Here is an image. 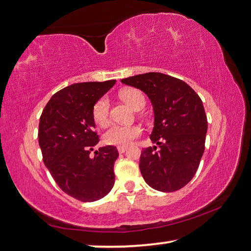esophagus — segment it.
<instances>
[{
    "label": "esophagus",
    "mask_w": 251,
    "mask_h": 251,
    "mask_svg": "<svg viewBox=\"0 0 251 251\" xmlns=\"http://www.w3.org/2000/svg\"><path fill=\"white\" fill-rule=\"evenodd\" d=\"M126 151V147H118L119 153H125Z\"/></svg>",
    "instance_id": "obj_1"
}]
</instances>
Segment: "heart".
<instances>
[{
    "label": "heart",
    "instance_id": "heart-1",
    "mask_svg": "<svg viewBox=\"0 0 251 251\" xmlns=\"http://www.w3.org/2000/svg\"><path fill=\"white\" fill-rule=\"evenodd\" d=\"M121 98L125 102L134 109L139 101L144 100V96L141 91L137 89H126L121 92ZM109 99L107 97L100 98L94 105L92 116L95 122L100 126H105L109 122ZM141 134V129L138 126H119L113 125L105 131L103 135L104 142L111 146L126 147Z\"/></svg>",
    "mask_w": 251,
    "mask_h": 251
}]
</instances>
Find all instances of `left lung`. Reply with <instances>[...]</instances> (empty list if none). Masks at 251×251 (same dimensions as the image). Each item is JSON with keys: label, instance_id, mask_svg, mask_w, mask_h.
I'll return each mask as SVG.
<instances>
[{"label": "left lung", "instance_id": "1", "mask_svg": "<svg viewBox=\"0 0 251 251\" xmlns=\"http://www.w3.org/2000/svg\"><path fill=\"white\" fill-rule=\"evenodd\" d=\"M121 82L143 91L154 111L150 139L156 146L144 149L140 156L144 181L160 192L181 190L195 175L205 150L207 118L201 98L185 81L161 73L135 75Z\"/></svg>", "mask_w": 251, "mask_h": 251}]
</instances>
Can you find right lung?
I'll use <instances>...</instances> for the list:
<instances>
[{
  "mask_svg": "<svg viewBox=\"0 0 251 251\" xmlns=\"http://www.w3.org/2000/svg\"><path fill=\"white\" fill-rule=\"evenodd\" d=\"M116 80L74 83L51 97L39 119L38 143L44 164L66 194L81 201L102 199L114 185L119 153L99 142L92 109Z\"/></svg>",
  "mask_w": 251,
  "mask_h": 251,
  "instance_id": "obj_1",
  "label": "right lung"
}]
</instances>
